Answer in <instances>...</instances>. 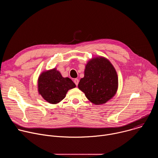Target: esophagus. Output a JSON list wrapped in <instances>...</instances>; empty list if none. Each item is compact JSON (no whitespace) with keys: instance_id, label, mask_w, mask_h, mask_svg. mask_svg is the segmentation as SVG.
Here are the masks:
<instances>
[{"instance_id":"obj_1","label":"esophagus","mask_w":158,"mask_h":158,"mask_svg":"<svg viewBox=\"0 0 158 158\" xmlns=\"http://www.w3.org/2000/svg\"><path fill=\"white\" fill-rule=\"evenodd\" d=\"M74 82L75 83V84H76V85H77L78 84H79V79H74Z\"/></svg>"}]
</instances>
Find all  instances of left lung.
Masks as SVG:
<instances>
[{"instance_id": "1", "label": "left lung", "mask_w": 158, "mask_h": 158, "mask_svg": "<svg viewBox=\"0 0 158 158\" xmlns=\"http://www.w3.org/2000/svg\"><path fill=\"white\" fill-rule=\"evenodd\" d=\"M78 88L86 98L96 105L105 104L116 94L118 77L110 62L104 57H96L88 61Z\"/></svg>"}]
</instances>
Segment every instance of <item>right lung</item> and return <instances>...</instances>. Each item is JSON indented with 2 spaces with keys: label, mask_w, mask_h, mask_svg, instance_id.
<instances>
[{
  "label": "right lung",
  "mask_w": 158,
  "mask_h": 158,
  "mask_svg": "<svg viewBox=\"0 0 158 158\" xmlns=\"http://www.w3.org/2000/svg\"><path fill=\"white\" fill-rule=\"evenodd\" d=\"M76 84L69 77H63L56 68L42 72L38 79V92L44 99L55 104L65 98Z\"/></svg>",
  "instance_id": "1"
}]
</instances>
